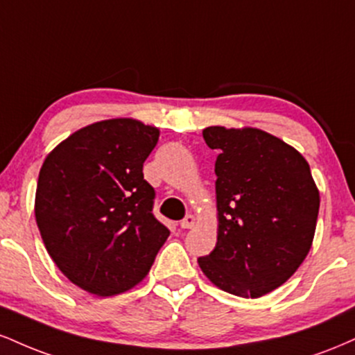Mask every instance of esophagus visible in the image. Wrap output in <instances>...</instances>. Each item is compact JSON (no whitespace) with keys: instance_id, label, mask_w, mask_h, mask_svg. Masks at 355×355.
Here are the masks:
<instances>
[{"instance_id":"obj_1","label":"esophagus","mask_w":355,"mask_h":355,"mask_svg":"<svg viewBox=\"0 0 355 355\" xmlns=\"http://www.w3.org/2000/svg\"><path fill=\"white\" fill-rule=\"evenodd\" d=\"M195 223H197V218H195L193 215H187V217L180 222V227L182 229H191Z\"/></svg>"}]
</instances>
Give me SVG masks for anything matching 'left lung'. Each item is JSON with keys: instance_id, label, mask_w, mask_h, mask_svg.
I'll list each match as a JSON object with an SVG mask.
<instances>
[{"instance_id": "obj_1", "label": "left lung", "mask_w": 355, "mask_h": 355, "mask_svg": "<svg viewBox=\"0 0 355 355\" xmlns=\"http://www.w3.org/2000/svg\"><path fill=\"white\" fill-rule=\"evenodd\" d=\"M203 140L218 152V232L198 266L222 291L257 299L287 282L307 257L319 190L302 155L270 133L209 126Z\"/></svg>"}]
</instances>
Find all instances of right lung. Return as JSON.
<instances>
[{
  "mask_svg": "<svg viewBox=\"0 0 355 355\" xmlns=\"http://www.w3.org/2000/svg\"><path fill=\"white\" fill-rule=\"evenodd\" d=\"M158 128L132 118L78 130L44 158L35 215L48 254L73 284L100 297L145 279L170 230L153 215L144 164Z\"/></svg>",
  "mask_w": 355,
  "mask_h": 355,
  "instance_id": "add662e5",
  "label": "right lung"
}]
</instances>
